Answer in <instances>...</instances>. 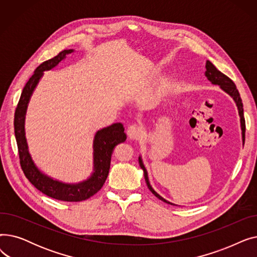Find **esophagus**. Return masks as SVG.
<instances>
[{"instance_id": "obj_1", "label": "esophagus", "mask_w": 257, "mask_h": 257, "mask_svg": "<svg viewBox=\"0 0 257 257\" xmlns=\"http://www.w3.org/2000/svg\"><path fill=\"white\" fill-rule=\"evenodd\" d=\"M143 133H144L143 128L138 124L130 125L127 129V134L132 140H140L143 137Z\"/></svg>"}]
</instances>
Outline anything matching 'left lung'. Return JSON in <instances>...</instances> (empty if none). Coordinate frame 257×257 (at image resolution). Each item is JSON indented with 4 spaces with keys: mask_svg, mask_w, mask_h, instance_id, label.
I'll return each mask as SVG.
<instances>
[{
    "mask_svg": "<svg viewBox=\"0 0 257 257\" xmlns=\"http://www.w3.org/2000/svg\"><path fill=\"white\" fill-rule=\"evenodd\" d=\"M205 67H206V72H205V76L206 78L210 81V82L212 84H217V85H220L221 88L226 91L228 94H230V96L233 98L234 102L236 103V106H237V109H238V114H239V117H240V127H241V137H242V144L245 143V131H246V124H245V117H244V109H242V102H241V99H240V96H239V92L235 86V84L233 83V81L227 77L226 75H224L222 72H220L217 67H215L209 60L206 61V64H205ZM139 163H140V166L142 168V170L144 171V176H145V180H146V183L148 185V188L151 191V193L156 196L159 200L166 202V203L168 204H171V205H175L173 203H171V202L167 201L166 199H164L161 196H159L150 184L149 182V179H148V173H147V170L143 164L142 161V158L139 157Z\"/></svg>",
    "mask_w": 257,
    "mask_h": 257,
    "instance_id": "left-lung-1",
    "label": "left lung"
}]
</instances>
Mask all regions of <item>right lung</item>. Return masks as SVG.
<instances>
[{
	"instance_id": "right-lung-1",
	"label": "right lung",
	"mask_w": 257,
	"mask_h": 257,
	"mask_svg": "<svg viewBox=\"0 0 257 257\" xmlns=\"http://www.w3.org/2000/svg\"><path fill=\"white\" fill-rule=\"evenodd\" d=\"M72 52L73 50H64L60 52L57 56L37 66L34 74L26 83L18 103L15 113V134L19 149L21 168L27 179L38 191L53 199L66 202H79L97 194L105 183L108 173H109L110 159L114 147L120 143H124L127 139L123 125L120 123H115L99 130L96 133L93 141V173L87 180L77 184H66L54 180L35 167L28 152L24 128L27 106H28L31 94L39 79L44 75V71L53 69L65 57V55Z\"/></svg>"
}]
</instances>
